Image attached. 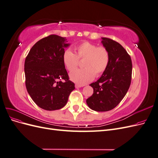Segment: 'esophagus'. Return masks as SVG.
Returning a JSON list of instances; mask_svg holds the SVG:
<instances>
[{"label":"esophagus","instance_id":"esophagus-1","mask_svg":"<svg viewBox=\"0 0 158 158\" xmlns=\"http://www.w3.org/2000/svg\"><path fill=\"white\" fill-rule=\"evenodd\" d=\"M84 85H80V84H76L75 85V87L76 88H81V87H83Z\"/></svg>","mask_w":158,"mask_h":158}]
</instances>
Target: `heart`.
<instances>
[{
    "label": "heart",
    "mask_w": 158,
    "mask_h": 158,
    "mask_svg": "<svg viewBox=\"0 0 158 158\" xmlns=\"http://www.w3.org/2000/svg\"><path fill=\"white\" fill-rule=\"evenodd\" d=\"M76 55L70 49H66L63 55V60L66 69L73 71L77 68L78 59H84L82 66L84 69L76 70L70 74L73 82L80 85H84L97 76L102 74L106 70L109 55L103 47H98L93 43L84 41L76 47Z\"/></svg>",
    "instance_id": "obj_1"
}]
</instances>
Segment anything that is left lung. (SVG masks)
Masks as SVG:
<instances>
[{
  "instance_id": "8db88e82",
  "label": "left lung",
  "mask_w": 158,
  "mask_h": 158,
  "mask_svg": "<svg viewBox=\"0 0 158 158\" xmlns=\"http://www.w3.org/2000/svg\"><path fill=\"white\" fill-rule=\"evenodd\" d=\"M102 44L109 52V62L101 77L89 84L94 94L86 103L94 111H108L115 107L127 93L132 66L131 56L121 44L106 37H102Z\"/></svg>"
}]
</instances>
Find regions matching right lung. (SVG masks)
Here are the masks:
<instances>
[{
	"label": "right lung",
	"mask_w": 158,
	"mask_h": 158,
	"mask_svg": "<svg viewBox=\"0 0 158 158\" xmlns=\"http://www.w3.org/2000/svg\"><path fill=\"white\" fill-rule=\"evenodd\" d=\"M66 37L51 35L38 41L25 60L26 86L38 106L47 111L63 108L75 89L63 60L70 45Z\"/></svg>",
	"instance_id": "1"
}]
</instances>
